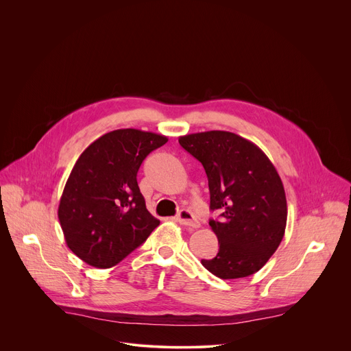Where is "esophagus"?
<instances>
[{
    "label": "esophagus",
    "instance_id": "1",
    "mask_svg": "<svg viewBox=\"0 0 351 351\" xmlns=\"http://www.w3.org/2000/svg\"><path fill=\"white\" fill-rule=\"evenodd\" d=\"M176 221H178L180 225L190 226V228H198V226H199L198 221L195 219V217L193 215V213L189 211V210H180L179 214L176 215Z\"/></svg>",
    "mask_w": 351,
    "mask_h": 351
}]
</instances>
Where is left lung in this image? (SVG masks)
<instances>
[{
	"mask_svg": "<svg viewBox=\"0 0 351 351\" xmlns=\"http://www.w3.org/2000/svg\"><path fill=\"white\" fill-rule=\"evenodd\" d=\"M179 144L203 164L210 226L219 252L202 260L221 279L245 278L260 271L279 247L287 221L283 183L263 149L234 133L211 130L179 137Z\"/></svg>",
	"mask_w": 351,
	"mask_h": 351,
	"instance_id": "1",
	"label": "left lung"
}]
</instances>
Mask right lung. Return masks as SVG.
Masks as SVG:
<instances>
[{"label": "right lung", "mask_w": 351, "mask_h": 351, "mask_svg": "<svg viewBox=\"0 0 351 351\" xmlns=\"http://www.w3.org/2000/svg\"><path fill=\"white\" fill-rule=\"evenodd\" d=\"M167 141L162 134L118 129L93 141L76 161L58 218L68 247L86 264L117 265L160 225L145 208L137 172Z\"/></svg>", "instance_id": "add662e5"}]
</instances>
